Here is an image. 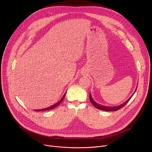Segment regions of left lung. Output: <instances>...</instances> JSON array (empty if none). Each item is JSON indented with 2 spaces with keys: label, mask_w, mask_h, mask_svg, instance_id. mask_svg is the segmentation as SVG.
<instances>
[{
  "label": "left lung",
  "mask_w": 152,
  "mask_h": 152,
  "mask_svg": "<svg viewBox=\"0 0 152 152\" xmlns=\"http://www.w3.org/2000/svg\"><path fill=\"white\" fill-rule=\"evenodd\" d=\"M137 88H136V90H135V91H136V90H137ZM134 94H133V95H134ZM133 95H132L131 97H130L126 102H124V103H123V104H121V105L117 106H104L100 105V104L97 103L93 99V98H92L91 94H90V100L91 103L93 104V105L94 107H96V108H97V109H99V110H102V111H117V110H120V108L123 107L124 106H125V104L130 100V99H131V97L133 96Z\"/></svg>",
  "instance_id": "8db88e82"
}]
</instances>
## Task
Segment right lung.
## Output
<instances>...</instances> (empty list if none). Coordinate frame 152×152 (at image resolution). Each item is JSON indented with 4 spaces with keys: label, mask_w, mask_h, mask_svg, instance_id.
Returning a JSON list of instances; mask_svg holds the SVG:
<instances>
[{
    "label": "right lung",
    "mask_w": 152,
    "mask_h": 152,
    "mask_svg": "<svg viewBox=\"0 0 152 152\" xmlns=\"http://www.w3.org/2000/svg\"><path fill=\"white\" fill-rule=\"evenodd\" d=\"M66 93L64 94V95L63 96V97L61 98V99L58 102H57L56 104H53V105H52V106H50V107H46V108H45V109H41V110H35V111H47V110H52V109H53V108H55V107H56L57 106H58L62 101H63V100H64V97H65V96H66Z\"/></svg>",
    "instance_id": "1"
}]
</instances>
